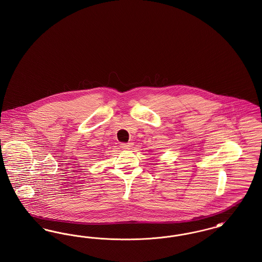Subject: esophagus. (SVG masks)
Returning a JSON list of instances; mask_svg holds the SVG:
<instances>
[{
	"mask_svg": "<svg viewBox=\"0 0 262 262\" xmlns=\"http://www.w3.org/2000/svg\"><path fill=\"white\" fill-rule=\"evenodd\" d=\"M121 147H122L123 149H132V147H133V143H132V142H128V143H121Z\"/></svg>",
	"mask_w": 262,
	"mask_h": 262,
	"instance_id": "obj_1",
	"label": "esophagus"
}]
</instances>
